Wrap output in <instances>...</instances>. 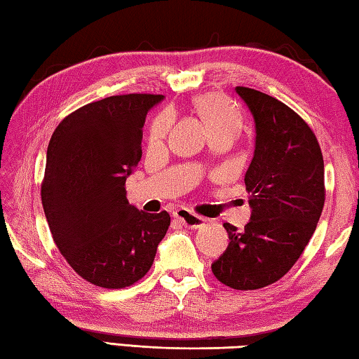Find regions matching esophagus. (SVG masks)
<instances>
[{"label": "esophagus", "instance_id": "1", "mask_svg": "<svg viewBox=\"0 0 359 359\" xmlns=\"http://www.w3.org/2000/svg\"><path fill=\"white\" fill-rule=\"evenodd\" d=\"M173 215L187 228H200L205 225V222H206L205 217L194 214L192 211H189V209H186V208L177 209V211L173 212Z\"/></svg>", "mask_w": 359, "mask_h": 359}]
</instances>
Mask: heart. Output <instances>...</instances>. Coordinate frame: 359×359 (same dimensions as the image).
Here are the masks:
<instances>
[{
  "instance_id": "obj_1",
  "label": "heart",
  "mask_w": 359,
  "mask_h": 359,
  "mask_svg": "<svg viewBox=\"0 0 359 359\" xmlns=\"http://www.w3.org/2000/svg\"><path fill=\"white\" fill-rule=\"evenodd\" d=\"M195 111L205 123L209 134L212 133H231L236 134L241 126V116L229 101L219 93H205L194 103ZM172 123L170 112H161L151 121L148 139L158 142L165 136Z\"/></svg>"
}]
</instances>
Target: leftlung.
<instances>
[{"label": "left lung", "instance_id": "1", "mask_svg": "<svg viewBox=\"0 0 359 359\" xmlns=\"http://www.w3.org/2000/svg\"><path fill=\"white\" fill-rule=\"evenodd\" d=\"M255 118V154L245 173L252 215L242 231L223 223L229 243L212 273L238 290L283 278L316 231L325 203L323 158L299 114L273 97L236 87Z\"/></svg>", "mask_w": 359, "mask_h": 359}]
</instances>
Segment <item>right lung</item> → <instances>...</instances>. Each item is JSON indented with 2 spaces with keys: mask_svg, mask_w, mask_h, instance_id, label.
<instances>
[{
  "mask_svg": "<svg viewBox=\"0 0 359 359\" xmlns=\"http://www.w3.org/2000/svg\"><path fill=\"white\" fill-rule=\"evenodd\" d=\"M164 98L114 95L79 107L54 130L46 150L42 205L53 239L81 278L106 289L150 270L170 215L130 205L125 182L142 158L147 112Z\"/></svg>",
  "mask_w": 359,
  "mask_h": 359,
  "instance_id": "obj_1",
  "label": "right lung"
}]
</instances>
